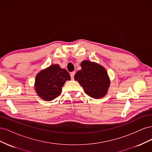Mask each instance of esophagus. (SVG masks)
Instances as JSON below:
<instances>
[{
    "label": "esophagus",
    "instance_id": "esophagus-1",
    "mask_svg": "<svg viewBox=\"0 0 152 152\" xmlns=\"http://www.w3.org/2000/svg\"><path fill=\"white\" fill-rule=\"evenodd\" d=\"M75 72H72L70 73V77H71V79L73 80V79H74V75H75Z\"/></svg>",
    "mask_w": 152,
    "mask_h": 152
}]
</instances>
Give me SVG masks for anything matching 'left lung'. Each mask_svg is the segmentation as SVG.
<instances>
[{
  "label": "left lung",
  "instance_id": "obj_1",
  "mask_svg": "<svg viewBox=\"0 0 152 152\" xmlns=\"http://www.w3.org/2000/svg\"><path fill=\"white\" fill-rule=\"evenodd\" d=\"M82 69L74 76L75 80L83 87L85 93L93 98H103L107 94L110 80L105 69L97 63L84 61Z\"/></svg>",
  "mask_w": 152,
  "mask_h": 152
}]
</instances>
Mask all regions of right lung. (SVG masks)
Instances as JSON below:
<instances>
[{
  "label": "right lung",
  "mask_w": 152,
  "mask_h": 152,
  "mask_svg": "<svg viewBox=\"0 0 152 152\" xmlns=\"http://www.w3.org/2000/svg\"><path fill=\"white\" fill-rule=\"evenodd\" d=\"M70 76L65 69L53 65L40 72L35 78V88L38 96L45 100L51 101L61 94L62 87Z\"/></svg>",
  "instance_id": "right-lung-1"
}]
</instances>
